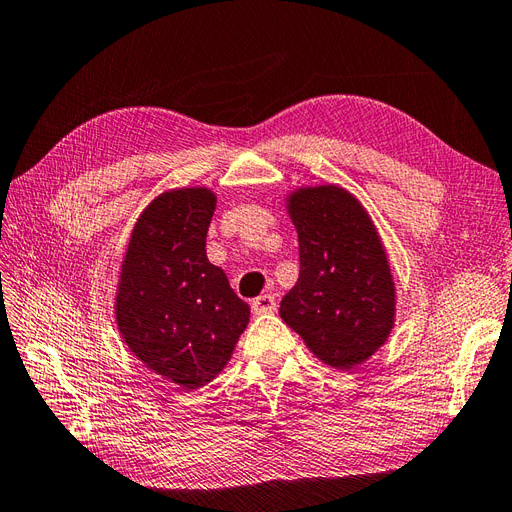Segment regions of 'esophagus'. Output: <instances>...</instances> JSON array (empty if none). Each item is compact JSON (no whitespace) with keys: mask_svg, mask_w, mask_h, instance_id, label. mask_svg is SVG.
<instances>
[{"mask_svg":"<svg viewBox=\"0 0 512 512\" xmlns=\"http://www.w3.org/2000/svg\"><path fill=\"white\" fill-rule=\"evenodd\" d=\"M275 307H277V301L273 294H260L258 299L252 301L254 314H271V312H275Z\"/></svg>","mask_w":512,"mask_h":512,"instance_id":"1","label":"esophagus"}]
</instances>
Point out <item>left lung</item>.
<instances>
[{
    "label": "left lung",
    "instance_id": "8db88e82",
    "mask_svg": "<svg viewBox=\"0 0 512 512\" xmlns=\"http://www.w3.org/2000/svg\"><path fill=\"white\" fill-rule=\"evenodd\" d=\"M290 218L301 271L280 316L320 361L350 369L393 329L395 286L382 243L363 207L335 185L292 194Z\"/></svg>",
    "mask_w": 512,
    "mask_h": 512
}]
</instances>
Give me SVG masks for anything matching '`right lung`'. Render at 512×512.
Here are the masks:
<instances>
[{
    "label": "right lung",
    "instance_id": "1",
    "mask_svg": "<svg viewBox=\"0 0 512 512\" xmlns=\"http://www.w3.org/2000/svg\"><path fill=\"white\" fill-rule=\"evenodd\" d=\"M215 196L185 188L138 218L123 260L117 324L128 348L162 378L200 389L228 363L250 305L207 260Z\"/></svg>",
    "mask_w": 512,
    "mask_h": 512
}]
</instances>
